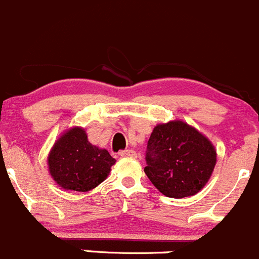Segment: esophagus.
<instances>
[{"mask_svg":"<svg viewBox=\"0 0 259 259\" xmlns=\"http://www.w3.org/2000/svg\"><path fill=\"white\" fill-rule=\"evenodd\" d=\"M121 157H137V153L133 150H123L119 152Z\"/></svg>","mask_w":259,"mask_h":259,"instance_id":"1","label":"esophagus"}]
</instances>
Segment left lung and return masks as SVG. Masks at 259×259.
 Returning a JSON list of instances; mask_svg holds the SVG:
<instances>
[{"label": "left lung", "instance_id": "obj_1", "mask_svg": "<svg viewBox=\"0 0 259 259\" xmlns=\"http://www.w3.org/2000/svg\"><path fill=\"white\" fill-rule=\"evenodd\" d=\"M217 152L210 141L181 121L153 128L146 150L145 174L168 198L195 195L210 179Z\"/></svg>", "mask_w": 259, "mask_h": 259}]
</instances>
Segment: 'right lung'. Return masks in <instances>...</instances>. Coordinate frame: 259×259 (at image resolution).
<instances>
[{
	"label": "right lung",
	"instance_id": "obj_1",
	"mask_svg": "<svg viewBox=\"0 0 259 259\" xmlns=\"http://www.w3.org/2000/svg\"><path fill=\"white\" fill-rule=\"evenodd\" d=\"M48 161L51 176L61 188L81 193L104 181L116 162L108 151L92 145L85 131L78 127L56 141Z\"/></svg>",
	"mask_w": 259,
	"mask_h": 259
}]
</instances>
